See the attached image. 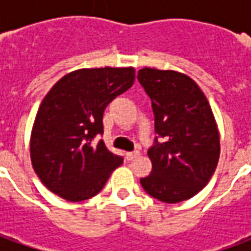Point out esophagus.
Instances as JSON below:
<instances>
[{
	"mask_svg": "<svg viewBox=\"0 0 251 251\" xmlns=\"http://www.w3.org/2000/svg\"><path fill=\"white\" fill-rule=\"evenodd\" d=\"M125 156H126V160H129V161H130V160H134V158L138 157V156H140V152H138V151H134V152H127Z\"/></svg>",
	"mask_w": 251,
	"mask_h": 251,
	"instance_id": "1",
	"label": "esophagus"
}]
</instances>
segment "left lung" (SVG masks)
I'll use <instances>...</instances> for the list:
<instances>
[{"mask_svg": "<svg viewBox=\"0 0 251 251\" xmlns=\"http://www.w3.org/2000/svg\"><path fill=\"white\" fill-rule=\"evenodd\" d=\"M137 77L152 100L157 134L148 151L152 172L140 183L164 203L189 199L210 181L219 160V131L210 103L181 72L147 67Z\"/></svg>", "mask_w": 251, "mask_h": 251, "instance_id": "1", "label": "left lung"}]
</instances>
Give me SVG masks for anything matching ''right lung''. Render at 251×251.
<instances>
[{"label":"right lung","instance_id":"right-lung-1","mask_svg":"<svg viewBox=\"0 0 251 251\" xmlns=\"http://www.w3.org/2000/svg\"><path fill=\"white\" fill-rule=\"evenodd\" d=\"M125 68H82L48 91L30 134V160L41 183L68 201L90 199L103 188L124 158L94 138L103 133L106 106L133 86Z\"/></svg>","mask_w":251,"mask_h":251}]
</instances>
